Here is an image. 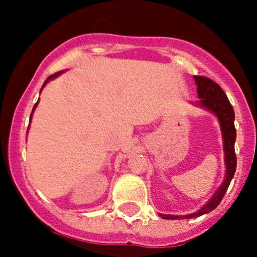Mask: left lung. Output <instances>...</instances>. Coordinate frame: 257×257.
I'll use <instances>...</instances> for the list:
<instances>
[{"mask_svg":"<svg viewBox=\"0 0 257 257\" xmlns=\"http://www.w3.org/2000/svg\"><path fill=\"white\" fill-rule=\"evenodd\" d=\"M194 80L198 87V97L199 100L196 102H191L195 107L203 108V109L208 110L212 113L217 118L220 124V129H221L222 136V145H224V162L226 172H225V177L222 183L220 184L219 188L216 189L211 198L204 204L198 211L193 212V214L188 215H167V214H159L162 219L167 220H178V219H191V217H198L204 214L212 211L220 201L224 198L225 193H226L227 188L230 185V181L234 178L235 170H236V155H235V141H236V129H235V113L232 109L231 104H230L229 99H227L226 94L224 90L220 88L219 84L214 82V80L206 78V77H199L194 76Z\"/></svg>","mask_w":257,"mask_h":257,"instance_id":"left-lung-1","label":"left lung"}]
</instances>
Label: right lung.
Masks as SVG:
<instances>
[{"label": "right lung", "mask_w": 257, "mask_h": 257, "mask_svg": "<svg viewBox=\"0 0 257 257\" xmlns=\"http://www.w3.org/2000/svg\"><path fill=\"white\" fill-rule=\"evenodd\" d=\"M62 73H63V72H57V73H54V74H52V76H49L48 77V78L47 79H46V82L45 83H43V85H42V88H41V90H42L43 89V88H45V85L46 84H47V83L49 82V80H52V79H54V78H57V77H58V76H61V74ZM38 100H40V99H38ZM38 100H37V103H36V104H35V107H33V109H32V113H31V119H32V114H33V112H35V109H36V107H37V104H38ZM31 121V120H30ZM28 132V131H27Z\"/></svg>", "instance_id": "1"}]
</instances>
